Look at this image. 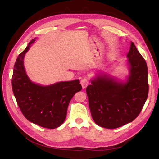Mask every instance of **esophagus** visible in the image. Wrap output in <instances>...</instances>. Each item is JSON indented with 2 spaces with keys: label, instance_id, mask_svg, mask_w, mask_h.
Listing matches in <instances>:
<instances>
[{
  "label": "esophagus",
  "instance_id": "esophagus-1",
  "mask_svg": "<svg viewBox=\"0 0 159 159\" xmlns=\"http://www.w3.org/2000/svg\"><path fill=\"white\" fill-rule=\"evenodd\" d=\"M80 84H81V85H82V88L84 89V88H86L88 86V85L89 84V80H88V79L84 78V79H82L80 80Z\"/></svg>",
  "mask_w": 159,
  "mask_h": 159
}]
</instances>
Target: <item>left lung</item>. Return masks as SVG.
Listing matches in <instances>:
<instances>
[{
    "instance_id": "left-lung-1",
    "label": "left lung",
    "mask_w": 159,
    "mask_h": 159,
    "mask_svg": "<svg viewBox=\"0 0 159 159\" xmlns=\"http://www.w3.org/2000/svg\"><path fill=\"white\" fill-rule=\"evenodd\" d=\"M127 58L129 73L124 80L98 72L86 88L91 116L101 127L114 129L132 122L146 101L148 67L133 42Z\"/></svg>"
}]
</instances>
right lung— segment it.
Listing matches in <instances>:
<instances>
[{
  "label": "right lung",
  "instance_id": "1",
  "mask_svg": "<svg viewBox=\"0 0 159 159\" xmlns=\"http://www.w3.org/2000/svg\"><path fill=\"white\" fill-rule=\"evenodd\" d=\"M37 38L31 40L18 56L14 65L12 88L20 109L29 121L39 126L55 129L64 122L69 103L82 89L80 80L61 81L43 86L32 82L25 70V54Z\"/></svg>",
  "mask_w": 159,
  "mask_h": 159
}]
</instances>
